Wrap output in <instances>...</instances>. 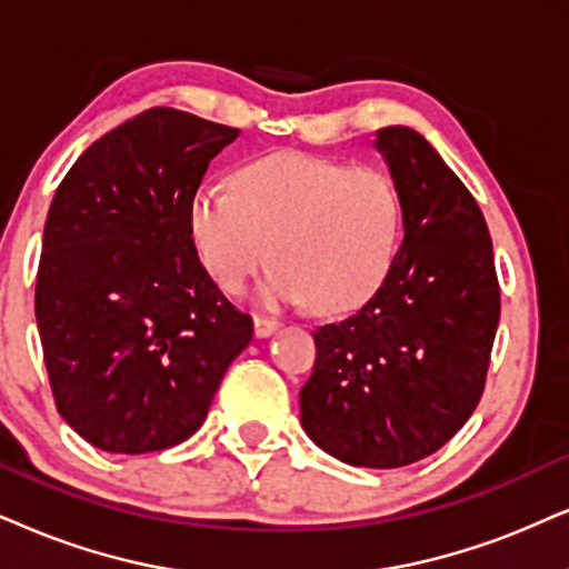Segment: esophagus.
Instances as JSON below:
<instances>
[{
	"instance_id": "obj_1",
	"label": "esophagus",
	"mask_w": 569,
	"mask_h": 569,
	"mask_svg": "<svg viewBox=\"0 0 569 569\" xmlns=\"http://www.w3.org/2000/svg\"><path fill=\"white\" fill-rule=\"evenodd\" d=\"M280 328L278 320H270V318H254V336L257 338H268L276 333V330Z\"/></svg>"
}]
</instances>
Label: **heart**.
Wrapping results in <instances>:
<instances>
[{
  "mask_svg": "<svg viewBox=\"0 0 569 569\" xmlns=\"http://www.w3.org/2000/svg\"><path fill=\"white\" fill-rule=\"evenodd\" d=\"M399 231V193L386 172L297 152L243 164L233 189L204 183L189 201L191 241L222 289L243 291L270 257L264 301H312L328 315L376 297Z\"/></svg>",
  "mask_w": 569,
  "mask_h": 569,
  "instance_id": "obj_1",
  "label": "heart"
}]
</instances>
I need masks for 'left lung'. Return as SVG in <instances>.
<instances>
[{"label": "left lung", "instance_id": "obj_1", "mask_svg": "<svg viewBox=\"0 0 569 569\" xmlns=\"http://www.w3.org/2000/svg\"><path fill=\"white\" fill-rule=\"evenodd\" d=\"M401 204L393 268L357 312L315 330L301 428L355 467L412 465L476 412L499 328L493 247L478 201L420 133L376 131Z\"/></svg>", "mask_w": 569, "mask_h": 569}]
</instances>
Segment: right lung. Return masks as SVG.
I'll list each match as a JSON object with an SVG mask.
<instances>
[{
    "mask_svg": "<svg viewBox=\"0 0 569 569\" xmlns=\"http://www.w3.org/2000/svg\"><path fill=\"white\" fill-rule=\"evenodd\" d=\"M239 128L152 107L104 133L57 189L36 326L62 420L110 455L176 446L204 422L251 318L222 297L189 201Z\"/></svg>",
    "mask_w": 569,
    "mask_h": 569,
    "instance_id": "obj_1",
    "label": "right lung"
}]
</instances>
